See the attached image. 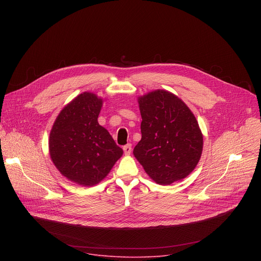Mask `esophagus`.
Here are the masks:
<instances>
[{"label": "esophagus", "mask_w": 261, "mask_h": 261, "mask_svg": "<svg viewBox=\"0 0 261 261\" xmlns=\"http://www.w3.org/2000/svg\"><path fill=\"white\" fill-rule=\"evenodd\" d=\"M123 150H124V153H125L126 155H130L131 152H132V145H131L130 143H128V144H126V145L123 146Z\"/></svg>", "instance_id": "esophagus-1"}]
</instances>
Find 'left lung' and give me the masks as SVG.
Returning a JSON list of instances; mask_svg holds the SVG:
<instances>
[{
	"label": "left lung",
	"instance_id": "left-lung-1",
	"mask_svg": "<svg viewBox=\"0 0 261 261\" xmlns=\"http://www.w3.org/2000/svg\"><path fill=\"white\" fill-rule=\"evenodd\" d=\"M141 139L133 154L160 185L188 176L202 153L203 137L189 107L177 96L156 90L138 98Z\"/></svg>",
	"mask_w": 261,
	"mask_h": 261
}]
</instances>
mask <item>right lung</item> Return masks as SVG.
Instances as JSON below:
<instances>
[{
  "instance_id": "right-lung-1",
  "label": "right lung",
  "mask_w": 261,
  "mask_h": 261,
  "mask_svg": "<svg viewBox=\"0 0 261 261\" xmlns=\"http://www.w3.org/2000/svg\"><path fill=\"white\" fill-rule=\"evenodd\" d=\"M103 100L85 92L68 103L49 134V155L59 171L82 186L100 182L122 157L123 150L99 125Z\"/></svg>"
}]
</instances>
